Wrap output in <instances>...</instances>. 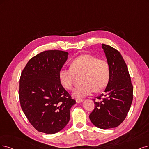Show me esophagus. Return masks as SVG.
Masks as SVG:
<instances>
[{"label": "esophagus", "mask_w": 149, "mask_h": 149, "mask_svg": "<svg viewBox=\"0 0 149 149\" xmlns=\"http://www.w3.org/2000/svg\"><path fill=\"white\" fill-rule=\"evenodd\" d=\"M84 101L82 99H76V102L77 103H81Z\"/></svg>", "instance_id": "34e87169"}]
</instances>
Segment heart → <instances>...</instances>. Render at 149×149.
<instances>
[{"label":"heart","instance_id":"b5f03b06","mask_svg":"<svg viewBox=\"0 0 149 149\" xmlns=\"http://www.w3.org/2000/svg\"><path fill=\"white\" fill-rule=\"evenodd\" d=\"M84 74V84L75 88L72 95L77 98L91 95L95 90L101 91L105 88L111 76V69L107 61L97 58L93 55L85 54L75 58L70 68L61 69L59 79L61 84L68 90H72L75 74Z\"/></svg>","mask_w":149,"mask_h":149}]
</instances>
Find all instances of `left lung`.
<instances>
[{
    "mask_svg": "<svg viewBox=\"0 0 149 149\" xmlns=\"http://www.w3.org/2000/svg\"><path fill=\"white\" fill-rule=\"evenodd\" d=\"M102 48L110 65L111 76L104 94L96 97L101 100H93L95 106L89 117L96 127L109 129L117 127L125 119L133 101V86L122 54L106 44L102 43Z\"/></svg>",
    "mask_w": 149,
    "mask_h": 149,
    "instance_id": "obj_1",
    "label": "left lung"
}]
</instances>
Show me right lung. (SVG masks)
Masks as SVG:
<instances>
[{
  "instance_id": "add662e5",
  "label": "right lung",
  "mask_w": 149,
  "mask_h": 149,
  "mask_svg": "<svg viewBox=\"0 0 149 149\" xmlns=\"http://www.w3.org/2000/svg\"><path fill=\"white\" fill-rule=\"evenodd\" d=\"M69 53L44 51L32 58L19 80V97L22 110L38 131L54 134L69 122L70 110L75 104L61 84L59 73Z\"/></svg>"
}]
</instances>
